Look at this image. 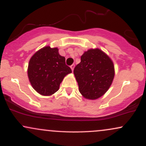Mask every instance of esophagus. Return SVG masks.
I'll return each mask as SVG.
<instances>
[{"instance_id": "34e87169", "label": "esophagus", "mask_w": 146, "mask_h": 146, "mask_svg": "<svg viewBox=\"0 0 146 146\" xmlns=\"http://www.w3.org/2000/svg\"><path fill=\"white\" fill-rule=\"evenodd\" d=\"M74 68H75V65L74 64H72L71 66V68L72 70V71H73V70H74Z\"/></svg>"}]
</instances>
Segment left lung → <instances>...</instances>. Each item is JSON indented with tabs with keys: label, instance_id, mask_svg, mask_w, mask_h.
Returning a JSON list of instances; mask_svg holds the SVG:
<instances>
[{
	"label": "left lung",
	"instance_id": "8db88e82",
	"mask_svg": "<svg viewBox=\"0 0 146 146\" xmlns=\"http://www.w3.org/2000/svg\"><path fill=\"white\" fill-rule=\"evenodd\" d=\"M73 73L81 95L86 100H95L109 89L115 77V66L100 48H89L81 56Z\"/></svg>",
	"mask_w": 146,
	"mask_h": 146
}]
</instances>
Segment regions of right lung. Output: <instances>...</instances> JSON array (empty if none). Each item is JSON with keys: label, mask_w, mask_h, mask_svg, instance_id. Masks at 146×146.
<instances>
[{"label": "right lung", "mask_w": 146, "mask_h": 146, "mask_svg": "<svg viewBox=\"0 0 146 146\" xmlns=\"http://www.w3.org/2000/svg\"><path fill=\"white\" fill-rule=\"evenodd\" d=\"M58 47L45 46L30 58L27 68L29 80L38 93L51 96L59 90L60 83L71 69L65 64V58L59 54Z\"/></svg>", "instance_id": "add662e5"}]
</instances>
